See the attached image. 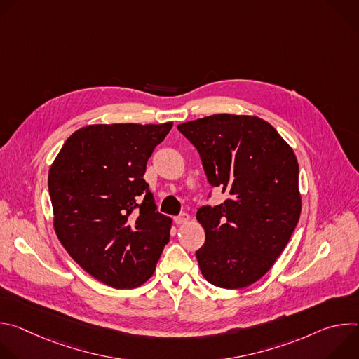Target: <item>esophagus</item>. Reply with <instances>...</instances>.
Here are the masks:
<instances>
[{"instance_id":"esophagus-1","label":"esophagus","mask_w":359,"mask_h":359,"mask_svg":"<svg viewBox=\"0 0 359 359\" xmlns=\"http://www.w3.org/2000/svg\"><path fill=\"white\" fill-rule=\"evenodd\" d=\"M173 220L176 224H186L190 222V216L187 213H182L180 216H176Z\"/></svg>"}]
</instances>
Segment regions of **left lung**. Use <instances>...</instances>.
Segmentation results:
<instances>
[{
  "label": "left lung",
  "instance_id": "8db88e82",
  "mask_svg": "<svg viewBox=\"0 0 359 359\" xmlns=\"http://www.w3.org/2000/svg\"><path fill=\"white\" fill-rule=\"evenodd\" d=\"M200 153L212 186L226 193L196 219L206 241L196 251L203 277L238 290L259 281L285 248L301 215L292 147L264 119L220 114L177 125Z\"/></svg>",
  "mask_w": 359,
  "mask_h": 359
}]
</instances>
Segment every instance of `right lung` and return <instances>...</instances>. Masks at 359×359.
<instances>
[{
	"instance_id": "1",
	"label": "right lung",
	"mask_w": 359,
	"mask_h": 359,
	"mask_svg": "<svg viewBox=\"0 0 359 359\" xmlns=\"http://www.w3.org/2000/svg\"><path fill=\"white\" fill-rule=\"evenodd\" d=\"M172 126L88 125L50 165L55 233L71 257L109 287L146 283L169 243L172 219L156 212L143 175Z\"/></svg>"
}]
</instances>
